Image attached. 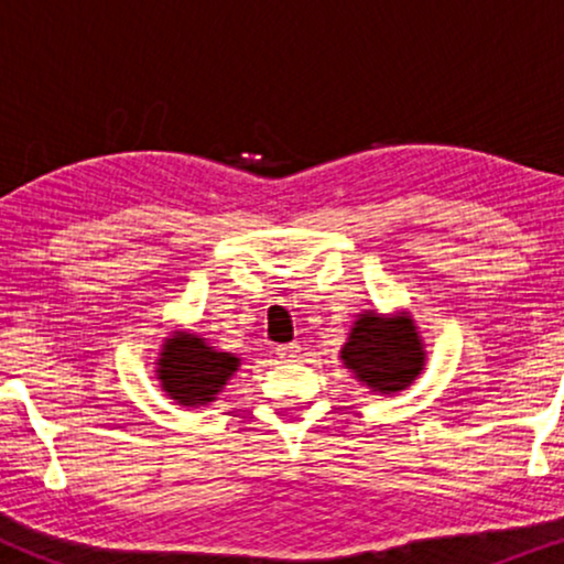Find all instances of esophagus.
I'll return each instance as SVG.
<instances>
[{
  "label": "esophagus",
  "mask_w": 564,
  "mask_h": 564,
  "mask_svg": "<svg viewBox=\"0 0 564 564\" xmlns=\"http://www.w3.org/2000/svg\"><path fill=\"white\" fill-rule=\"evenodd\" d=\"M300 352H302L300 345H281V347H275V355L281 360H296V358H300Z\"/></svg>",
  "instance_id": "34e87169"
}]
</instances>
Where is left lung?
Segmentation results:
<instances>
[{"instance_id":"left-lung-1","label":"left lung","mask_w":564,"mask_h":564,"mask_svg":"<svg viewBox=\"0 0 564 564\" xmlns=\"http://www.w3.org/2000/svg\"><path fill=\"white\" fill-rule=\"evenodd\" d=\"M341 364L373 392L392 394L413 384L424 371V345L416 323L408 313L379 315L373 310L358 315L341 347Z\"/></svg>"}]
</instances>
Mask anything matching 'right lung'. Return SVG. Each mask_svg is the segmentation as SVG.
Wrapping results in <instances>:
<instances>
[{"instance_id": "right-lung-1", "label": "right lung", "mask_w": 564, "mask_h": 564, "mask_svg": "<svg viewBox=\"0 0 564 564\" xmlns=\"http://www.w3.org/2000/svg\"><path fill=\"white\" fill-rule=\"evenodd\" d=\"M156 366L161 390L180 405L198 408L223 392L241 360L232 352H217L196 334L174 332L161 347Z\"/></svg>"}]
</instances>
